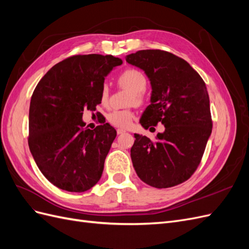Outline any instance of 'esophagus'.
<instances>
[{
	"label": "esophagus",
	"instance_id": "obj_1",
	"mask_svg": "<svg viewBox=\"0 0 249 249\" xmlns=\"http://www.w3.org/2000/svg\"><path fill=\"white\" fill-rule=\"evenodd\" d=\"M124 133H125V131H124V130H123V129H118V130H117V134H118V135H120V134H124Z\"/></svg>",
	"mask_w": 249,
	"mask_h": 249
}]
</instances>
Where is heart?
Masks as SVG:
<instances>
[{
  "instance_id": "1",
  "label": "heart",
  "mask_w": 249,
  "mask_h": 249,
  "mask_svg": "<svg viewBox=\"0 0 249 249\" xmlns=\"http://www.w3.org/2000/svg\"><path fill=\"white\" fill-rule=\"evenodd\" d=\"M119 83L131 89L133 94L131 96L132 103H141L143 101V92L146 88V78L144 74L137 70H126L119 76ZM109 96V87L107 84L103 85L101 89V99L106 103ZM134 118V113L131 110H114L108 114L110 124L117 127H129Z\"/></svg>"
}]
</instances>
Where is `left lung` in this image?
<instances>
[{
  "instance_id": "1",
  "label": "left lung",
  "mask_w": 249,
  "mask_h": 249,
  "mask_svg": "<svg viewBox=\"0 0 249 249\" xmlns=\"http://www.w3.org/2000/svg\"><path fill=\"white\" fill-rule=\"evenodd\" d=\"M125 61L144 71L152 87L141 125L147 129L162 123L165 126L156 142L134 134L135 171L152 187L177 186L196 170L212 133L205 82L184 59L165 51H138L125 56Z\"/></svg>"
}]
</instances>
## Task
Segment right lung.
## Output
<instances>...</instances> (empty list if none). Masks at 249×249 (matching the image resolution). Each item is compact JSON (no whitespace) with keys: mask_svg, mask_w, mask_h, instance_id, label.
<instances>
[{"mask_svg":"<svg viewBox=\"0 0 249 249\" xmlns=\"http://www.w3.org/2000/svg\"><path fill=\"white\" fill-rule=\"evenodd\" d=\"M120 58L78 55L44 74L31 97L29 147L42 175L69 192H84L99 182L116 131L109 124L84 129V108L101 104L108 74Z\"/></svg>","mask_w":249,"mask_h":249,"instance_id":"1","label":"right lung"}]
</instances>
